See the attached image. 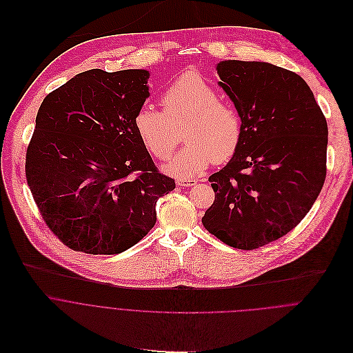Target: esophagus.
<instances>
[{
	"mask_svg": "<svg viewBox=\"0 0 353 353\" xmlns=\"http://www.w3.org/2000/svg\"><path fill=\"white\" fill-rule=\"evenodd\" d=\"M176 183L179 186H183V188H188V186H194L197 183V179H193V178H182V179H178Z\"/></svg>",
	"mask_w": 353,
	"mask_h": 353,
	"instance_id": "esophagus-1",
	"label": "esophagus"
}]
</instances>
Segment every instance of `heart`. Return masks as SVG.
I'll return each mask as SVG.
<instances>
[{
    "instance_id": "b5f03b06",
    "label": "heart",
    "mask_w": 353,
    "mask_h": 353,
    "mask_svg": "<svg viewBox=\"0 0 353 353\" xmlns=\"http://www.w3.org/2000/svg\"><path fill=\"white\" fill-rule=\"evenodd\" d=\"M163 111L140 105L133 126L143 146L157 160H168L183 126L185 146L167 171L179 178L203 172L211 163L223 164L238 152L243 136L239 108L220 99L217 89L197 72L181 75L160 99Z\"/></svg>"
}]
</instances>
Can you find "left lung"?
<instances>
[{"label": "left lung", "mask_w": 353, "mask_h": 353, "mask_svg": "<svg viewBox=\"0 0 353 353\" xmlns=\"http://www.w3.org/2000/svg\"><path fill=\"white\" fill-rule=\"evenodd\" d=\"M217 72L242 114L243 136L231 161L208 178L216 197L201 223L228 246L253 250L292 231L321 192L327 121L292 70L230 59Z\"/></svg>", "instance_id": "left-lung-1"}]
</instances>
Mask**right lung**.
Returning a JSON list of instances; mask_svg holds the SVG:
<instances>
[{"instance_id": "add662e5", "label": "right lung", "mask_w": 353, "mask_h": 353, "mask_svg": "<svg viewBox=\"0 0 353 353\" xmlns=\"http://www.w3.org/2000/svg\"><path fill=\"white\" fill-rule=\"evenodd\" d=\"M149 70L90 69L43 100L26 152V179L50 231L69 249L117 254L154 227L175 189L139 139L133 117Z\"/></svg>"}]
</instances>
